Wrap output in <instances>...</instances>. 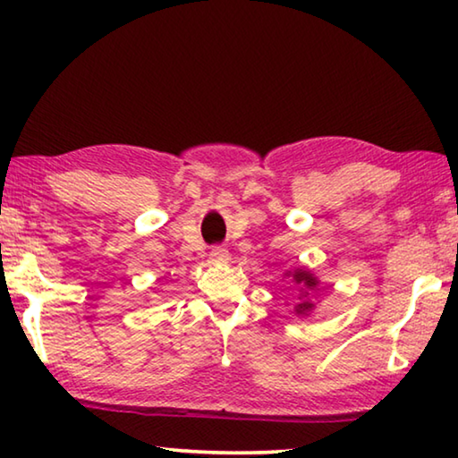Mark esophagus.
<instances>
[{
  "mask_svg": "<svg viewBox=\"0 0 458 458\" xmlns=\"http://www.w3.org/2000/svg\"><path fill=\"white\" fill-rule=\"evenodd\" d=\"M210 260L216 262V265H224V262L230 260V252L228 248L224 246H214L212 252H210Z\"/></svg>",
  "mask_w": 458,
  "mask_h": 458,
  "instance_id": "obj_1",
  "label": "esophagus"
}]
</instances>
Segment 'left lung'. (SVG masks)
<instances>
[{"label":"left lung","mask_w":458,"mask_h":458,"mask_svg":"<svg viewBox=\"0 0 458 458\" xmlns=\"http://www.w3.org/2000/svg\"><path fill=\"white\" fill-rule=\"evenodd\" d=\"M284 278H289L294 289H299V299L294 303L293 311L297 317H309L315 311V294L319 291V278L313 275V270L305 267H294L291 270H284Z\"/></svg>","instance_id":"obj_1"}]
</instances>
